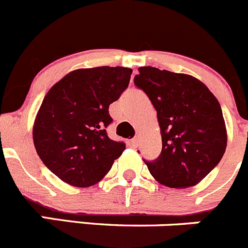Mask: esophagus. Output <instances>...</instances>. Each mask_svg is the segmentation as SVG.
I'll return each instance as SVG.
<instances>
[{
	"instance_id": "esophagus-1",
	"label": "esophagus",
	"mask_w": 248,
	"mask_h": 248,
	"mask_svg": "<svg viewBox=\"0 0 248 248\" xmlns=\"http://www.w3.org/2000/svg\"><path fill=\"white\" fill-rule=\"evenodd\" d=\"M129 143H131V145H132V147H138V143H140V137H136V138H133V140H131V142H129Z\"/></svg>"
}]
</instances>
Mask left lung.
<instances>
[{
  "label": "left lung",
  "mask_w": 248,
  "mask_h": 248,
  "mask_svg": "<svg viewBox=\"0 0 248 248\" xmlns=\"http://www.w3.org/2000/svg\"><path fill=\"white\" fill-rule=\"evenodd\" d=\"M135 84L156 110L163 149L144 161L164 186L187 188L200 184L223 158L228 143L220 104L204 83L185 73L140 67Z\"/></svg>",
  "instance_id": "obj_1"
}]
</instances>
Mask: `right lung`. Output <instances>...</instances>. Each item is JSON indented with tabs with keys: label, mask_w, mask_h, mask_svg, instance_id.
Instances as JSON below:
<instances>
[{
	"label": "right lung",
	"mask_w": 248,
	"mask_h": 248,
	"mask_svg": "<svg viewBox=\"0 0 248 248\" xmlns=\"http://www.w3.org/2000/svg\"><path fill=\"white\" fill-rule=\"evenodd\" d=\"M132 69L94 67L69 72L50 88L36 113L33 140L46 168L75 187L98 184L126 145L110 140L108 106L128 87Z\"/></svg>",
	"instance_id": "add662e5"
}]
</instances>
